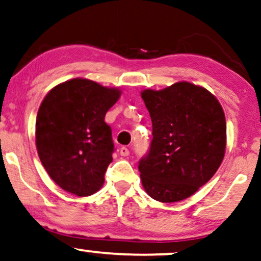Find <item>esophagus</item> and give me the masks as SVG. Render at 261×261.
<instances>
[{
    "label": "esophagus",
    "mask_w": 261,
    "mask_h": 261,
    "mask_svg": "<svg viewBox=\"0 0 261 261\" xmlns=\"http://www.w3.org/2000/svg\"><path fill=\"white\" fill-rule=\"evenodd\" d=\"M119 154L121 156H128V154H130V150L126 147H121L120 150H119Z\"/></svg>",
    "instance_id": "obj_1"
}]
</instances>
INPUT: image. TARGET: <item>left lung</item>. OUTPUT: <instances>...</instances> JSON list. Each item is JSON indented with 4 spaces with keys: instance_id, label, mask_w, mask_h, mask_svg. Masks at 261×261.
<instances>
[{
    "instance_id": "8db88e82",
    "label": "left lung",
    "mask_w": 261,
    "mask_h": 261,
    "mask_svg": "<svg viewBox=\"0 0 261 261\" xmlns=\"http://www.w3.org/2000/svg\"><path fill=\"white\" fill-rule=\"evenodd\" d=\"M152 141L138 169L152 199L175 203L196 193L223 161L227 125L221 103L209 90L181 81L161 90L144 89Z\"/></svg>"
}]
</instances>
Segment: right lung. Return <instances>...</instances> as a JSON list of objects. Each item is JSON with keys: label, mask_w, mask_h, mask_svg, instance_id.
Wrapping results in <instances>:
<instances>
[{"label": "right lung", "mask_w": 261, "mask_h": 261, "mask_svg": "<svg viewBox=\"0 0 261 261\" xmlns=\"http://www.w3.org/2000/svg\"><path fill=\"white\" fill-rule=\"evenodd\" d=\"M120 94L119 88L77 77L54 87L41 101L37 150L45 171L61 189L86 197L102 187L114 150L105 116Z\"/></svg>", "instance_id": "1"}]
</instances>
